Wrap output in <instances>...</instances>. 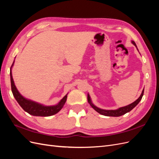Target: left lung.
<instances>
[{"mask_svg": "<svg viewBox=\"0 0 159 159\" xmlns=\"http://www.w3.org/2000/svg\"><path fill=\"white\" fill-rule=\"evenodd\" d=\"M132 43L135 46L137 47V45L135 43H134V41H132ZM138 50V49H137ZM143 93H144V89L142 91V93L141 95H140V97H139L135 102H134L133 103H132L131 104H130L129 105H127V106H125V107H120L119 109H116V110H104V109H99L98 107H97L96 106H95V105L91 103V99H90V97L89 95H88V101L89 103L90 104V105L91 107H92V108H93L96 111L98 112L99 113L102 114L103 115H105V116H110V117H119V116H121V115L125 114L128 112H129L130 111H131L134 107L136 106V105L140 102V101L141 100L142 98H143Z\"/></svg>", "mask_w": 159, "mask_h": 159, "instance_id": "1", "label": "left lung"}]
</instances>
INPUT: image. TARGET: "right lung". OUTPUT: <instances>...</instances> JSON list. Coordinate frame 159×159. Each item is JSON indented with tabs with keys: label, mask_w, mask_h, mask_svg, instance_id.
I'll return each instance as SVG.
<instances>
[{
	"label": "right lung",
	"mask_w": 159,
	"mask_h": 159,
	"mask_svg": "<svg viewBox=\"0 0 159 159\" xmlns=\"http://www.w3.org/2000/svg\"><path fill=\"white\" fill-rule=\"evenodd\" d=\"M14 61L11 67L10 71L11 89L14 98L16 99L17 102L20 105L21 107L25 110V111L32 115H34V116L48 117L58 113L61 109V108L63 107L66 102L67 95L64 96V98L60 101L58 104L56 105H54V106H44V105H42L36 102H32L31 100H28L25 98L18 92V91L17 90L16 86L14 83L11 71V68L14 64Z\"/></svg>",
	"instance_id": "obj_1"
}]
</instances>
